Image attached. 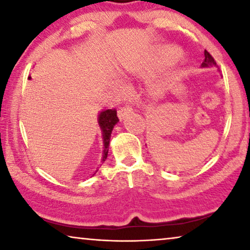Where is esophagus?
Here are the masks:
<instances>
[{
    "label": "esophagus",
    "instance_id": "obj_1",
    "mask_svg": "<svg viewBox=\"0 0 250 250\" xmlns=\"http://www.w3.org/2000/svg\"><path fill=\"white\" fill-rule=\"evenodd\" d=\"M132 108L130 107V105H125V107H124V108H121V109H119L118 110V117H119V119L120 120H122V119H125V118L126 117V116H129L131 112H132Z\"/></svg>",
    "mask_w": 250,
    "mask_h": 250
}]
</instances>
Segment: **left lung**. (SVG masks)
Segmentation results:
<instances>
[{
  "label": "left lung",
  "instance_id": "1",
  "mask_svg": "<svg viewBox=\"0 0 250 250\" xmlns=\"http://www.w3.org/2000/svg\"><path fill=\"white\" fill-rule=\"evenodd\" d=\"M204 55H205V59L204 62H202V67H213V66H217L216 62H215V59L213 58V56L207 52V50L205 49L204 52Z\"/></svg>",
  "mask_w": 250,
  "mask_h": 250
}]
</instances>
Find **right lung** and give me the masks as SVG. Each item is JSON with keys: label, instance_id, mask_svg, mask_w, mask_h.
<instances>
[{"label": "right lung", "instance_id": "right-lung-1", "mask_svg": "<svg viewBox=\"0 0 250 250\" xmlns=\"http://www.w3.org/2000/svg\"><path fill=\"white\" fill-rule=\"evenodd\" d=\"M118 121H119V119H118L116 109L104 110V111L100 112V115L98 117V122H99L101 132H103V141H104V152H103V160H101V163H104L108 156L110 137H111L113 126H115V125ZM96 172H98V170ZM96 172L94 174H96Z\"/></svg>", "mask_w": 250, "mask_h": 250}]
</instances>
